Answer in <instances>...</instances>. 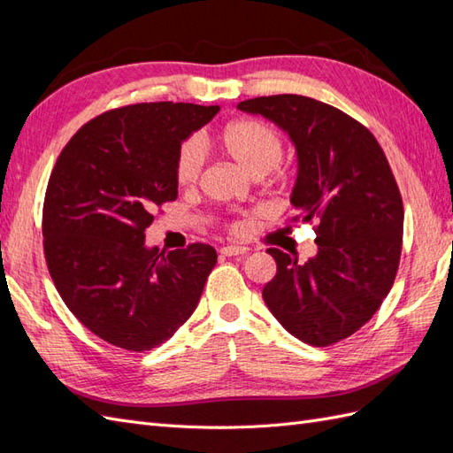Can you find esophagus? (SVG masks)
Masks as SVG:
<instances>
[{
    "label": "esophagus",
    "instance_id": "1",
    "mask_svg": "<svg viewBox=\"0 0 453 453\" xmlns=\"http://www.w3.org/2000/svg\"><path fill=\"white\" fill-rule=\"evenodd\" d=\"M250 250L248 248H242V245H225V248L219 250V253H221L223 257H242L248 253Z\"/></svg>",
    "mask_w": 453,
    "mask_h": 453
}]
</instances>
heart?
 Wrapping results in <instances>:
<instances>
[{"mask_svg":"<svg viewBox=\"0 0 453 453\" xmlns=\"http://www.w3.org/2000/svg\"><path fill=\"white\" fill-rule=\"evenodd\" d=\"M219 147L234 158L242 168L248 170L255 177L266 173H281V158L285 153L283 135L270 127L268 122L242 117L230 120L217 138ZM205 164L203 142L196 138L185 140L175 153L173 175L175 181L183 188H195L200 181ZM230 232H242V221H230L226 225Z\"/></svg>","mask_w":453,"mask_h":453,"instance_id":"b5f03b06","label":"heart"}]
</instances>
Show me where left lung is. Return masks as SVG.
Instances as JSON below:
<instances>
[{
  "mask_svg": "<svg viewBox=\"0 0 453 453\" xmlns=\"http://www.w3.org/2000/svg\"><path fill=\"white\" fill-rule=\"evenodd\" d=\"M291 135L298 177L289 223H311L318 255L300 265L270 248L278 272L263 298L287 333L326 348L357 333L388 296L401 263L404 208L378 140L340 109L308 96L243 100Z\"/></svg>",
  "mask_w": 453,
  "mask_h": 453,
  "instance_id": "1",
  "label": "left lung"
}]
</instances>
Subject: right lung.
<instances>
[{
    "mask_svg": "<svg viewBox=\"0 0 453 453\" xmlns=\"http://www.w3.org/2000/svg\"><path fill=\"white\" fill-rule=\"evenodd\" d=\"M219 105L134 104L81 127L49 177L43 251L50 278L75 318L117 348L149 351L198 306L217 263L211 245L145 248V228L177 198L181 142Z\"/></svg>",
    "mask_w": 453,
    "mask_h": 453,
    "instance_id": "add662e5",
    "label": "right lung"
}]
</instances>
